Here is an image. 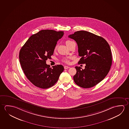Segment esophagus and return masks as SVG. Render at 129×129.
<instances>
[{"instance_id":"1","label":"esophagus","mask_w":129,"mask_h":129,"mask_svg":"<svg viewBox=\"0 0 129 129\" xmlns=\"http://www.w3.org/2000/svg\"><path fill=\"white\" fill-rule=\"evenodd\" d=\"M64 68L65 69H68V68H69L70 67H68V66H64Z\"/></svg>"}]
</instances>
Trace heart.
<instances>
[{"label": "heart", "instance_id": "b5f03b06", "mask_svg": "<svg viewBox=\"0 0 129 129\" xmlns=\"http://www.w3.org/2000/svg\"><path fill=\"white\" fill-rule=\"evenodd\" d=\"M71 41H70V40H67V41H66V45H68V44L69 43H70ZM57 49V47H55V50H56ZM72 58V57H64L63 58V59H62V61L64 62H65V63H69V62H70V60Z\"/></svg>", "mask_w": 129, "mask_h": 129}]
</instances>
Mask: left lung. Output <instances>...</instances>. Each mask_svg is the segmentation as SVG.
Returning <instances> with one entry per match:
<instances>
[{"mask_svg": "<svg viewBox=\"0 0 129 129\" xmlns=\"http://www.w3.org/2000/svg\"><path fill=\"white\" fill-rule=\"evenodd\" d=\"M78 45L81 57L79 63L85 64V69L76 67V73L73 76L76 85L83 88H89L97 85L110 71L112 55L110 46L101 36L89 32L80 30L70 35Z\"/></svg>", "mask_w": 129, "mask_h": 129, "instance_id": "left-lung-1", "label": "left lung"}]
</instances>
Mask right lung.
Masks as SVG:
<instances>
[{
	"instance_id": "1",
	"label": "right lung",
	"mask_w": 129,
	"mask_h": 129,
	"mask_svg": "<svg viewBox=\"0 0 129 129\" xmlns=\"http://www.w3.org/2000/svg\"><path fill=\"white\" fill-rule=\"evenodd\" d=\"M63 35L61 31L41 30L32 35L21 49L19 57L22 69L36 86L44 89L53 86L63 71V66H54L52 68L46 63Z\"/></svg>"
}]
</instances>
